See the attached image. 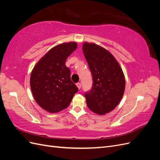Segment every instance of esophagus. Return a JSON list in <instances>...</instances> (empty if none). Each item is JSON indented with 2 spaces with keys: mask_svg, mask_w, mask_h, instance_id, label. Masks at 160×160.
Masks as SVG:
<instances>
[{
  "mask_svg": "<svg viewBox=\"0 0 160 160\" xmlns=\"http://www.w3.org/2000/svg\"><path fill=\"white\" fill-rule=\"evenodd\" d=\"M76 85H77V88H78V89H81V84L80 83H77V84H76Z\"/></svg>",
  "mask_w": 160,
  "mask_h": 160,
  "instance_id": "1",
  "label": "esophagus"
}]
</instances>
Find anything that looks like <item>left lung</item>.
Returning <instances> with one entry per match:
<instances>
[{"label":"left lung","instance_id":"left-lung-1","mask_svg":"<svg viewBox=\"0 0 160 160\" xmlns=\"http://www.w3.org/2000/svg\"><path fill=\"white\" fill-rule=\"evenodd\" d=\"M83 51L91 72L93 85L85 93L89 109L99 115L113 110L125 91L122 69L111 53L93 43L85 42Z\"/></svg>","mask_w":160,"mask_h":160}]
</instances>
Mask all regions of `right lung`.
Listing matches in <instances>:
<instances>
[{
	"instance_id": "obj_1",
	"label": "right lung",
	"mask_w": 160,
	"mask_h": 160,
	"mask_svg": "<svg viewBox=\"0 0 160 160\" xmlns=\"http://www.w3.org/2000/svg\"><path fill=\"white\" fill-rule=\"evenodd\" d=\"M77 47L75 42L57 45L38 61L31 72V88L38 105L57 113L69 105L79 89L71 80L66 60Z\"/></svg>"
}]
</instances>
